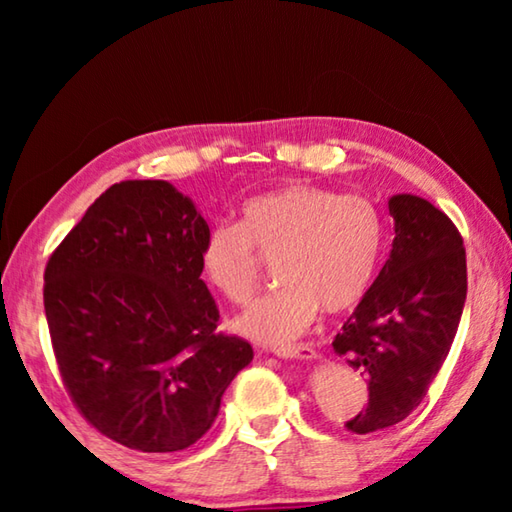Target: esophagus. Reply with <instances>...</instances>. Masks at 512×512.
<instances>
[{
    "label": "esophagus",
    "mask_w": 512,
    "mask_h": 512,
    "mask_svg": "<svg viewBox=\"0 0 512 512\" xmlns=\"http://www.w3.org/2000/svg\"><path fill=\"white\" fill-rule=\"evenodd\" d=\"M280 359H300V361H314L318 354L311 348L309 343H298V345H284V348L273 350Z\"/></svg>",
    "instance_id": "esophagus-1"
}]
</instances>
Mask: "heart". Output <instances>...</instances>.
I'll use <instances>...</instances> for the list:
<instances>
[{"instance_id":"b5f03b06","label":"heart","mask_w":512,"mask_h":512,"mask_svg":"<svg viewBox=\"0 0 512 512\" xmlns=\"http://www.w3.org/2000/svg\"><path fill=\"white\" fill-rule=\"evenodd\" d=\"M386 223L363 196L293 183L248 198L239 223H221L201 244L207 282L230 302L257 289L259 255L277 257L282 287L237 316L239 334L259 343H287L314 323L352 311L368 296L384 255Z\"/></svg>"}]
</instances>
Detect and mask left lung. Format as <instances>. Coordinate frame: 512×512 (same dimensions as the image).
<instances>
[{"instance_id": "8db88e82", "label": "left lung", "mask_w": 512, "mask_h": 512, "mask_svg": "<svg viewBox=\"0 0 512 512\" xmlns=\"http://www.w3.org/2000/svg\"><path fill=\"white\" fill-rule=\"evenodd\" d=\"M391 255L332 348L368 381V406L348 422L372 433L402 422L427 395L452 348L467 296L463 239L445 212L413 194L388 198Z\"/></svg>"}]
</instances>
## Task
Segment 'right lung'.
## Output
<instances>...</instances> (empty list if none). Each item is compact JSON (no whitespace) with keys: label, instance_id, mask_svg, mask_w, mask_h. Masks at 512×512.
I'll return each instance as SVG.
<instances>
[{"label":"right lung","instance_id":"obj_1","mask_svg":"<svg viewBox=\"0 0 512 512\" xmlns=\"http://www.w3.org/2000/svg\"><path fill=\"white\" fill-rule=\"evenodd\" d=\"M207 228L167 180L106 189L49 257L45 314L76 409L140 452L194 445L253 348L216 332L201 280Z\"/></svg>","mask_w":512,"mask_h":512}]
</instances>
